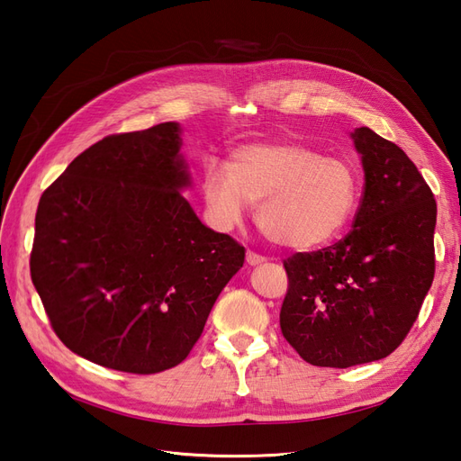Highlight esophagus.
<instances>
[{"label": "esophagus", "instance_id": "esophagus-1", "mask_svg": "<svg viewBox=\"0 0 461 461\" xmlns=\"http://www.w3.org/2000/svg\"><path fill=\"white\" fill-rule=\"evenodd\" d=\"M246 261H248L249 265H259V263H263V261H267V258L259 256V254H256V252H252V249H249V252L246 254Z\"/></svg>", "mask_w": 461, "mask_h": 461}]
</instances>
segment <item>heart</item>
Instances as JSON below:
<instances>
[{"label": "heart", "instance_id": "obj_1", "mask_svg": "<svg viewBox=\"0 0 461 461\" xmlns=\"http://www.w3.org/2000/svg\"><path fill=\"white\" fill-rule=\"evenodd\" d=\"M203 194L221 225H236L248 203H259L258 225L267 239L290 249H315L350 222L359 176L350 161L302 144H252L232 153L230 169L207 165Z\"/></svg>", "mask_w": 461, "mask_h": 461}]
</instances>
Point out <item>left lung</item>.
Segmentation results:
<instances>
[{"instance_id":"obj_1","label":"left lung","mask_w":461,"mask_h":461,"mask_svg":"<svg viewBox=\"0 0 461 461\" xmlns=\"http://www.w3.org/2000/svg\"><path fill=\"white\" fill-rule=\"evenodd\" d=\"M366 185L354 229L337 244L285 259L281 330L317 367L393 354L435 276L437 202L406 151L367 127L352 132Z\"/></svg>"}]
</instances>
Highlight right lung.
<instances>
[{"instance_id":"add662e5","label":"right lung","mask_w":461,"mask_h":461,"mask_svg":"<svg viewBox=\"0 0 461 461\" xmlns=\"http://www.w3.org/2000/svg\"><path fill=\"white\" fill-rule=\"evenodd\" d=\"M176 122L111 134L41 194L31 276L68 350L115 371L178 366L246 249L202 225Z\"/></svg>"}]
</instances>
